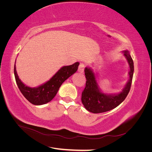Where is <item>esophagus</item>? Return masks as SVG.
<instances>
[{
    "label": "esophagus",
    "instance_id": "esophagus-1",
    "mask_svg": "<svg viewBox=\"0 0 152 152\" xmlns=\"http://www.w3.org/2000/svg\"><path fill=\"white\" fill-rule=\"evenodd\" d=\"M85 69V65L84 63H80V65L79 66V68H78V71H79L80 73H83Z\"/></svg>",
    "mask_w": 152,
    "mask_h": 152
}]
</instances>
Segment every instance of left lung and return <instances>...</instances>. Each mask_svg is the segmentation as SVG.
I'll list each match as a JSON object with an SVG mask.
<instances>
[{
  "label": "left lung",
  "instance_id": "obj_1",
  "mask_svg": "<svg viewBox=\"0 0 152 152\" xmlns=\"http://www.w3.org/2000/svg\"><path fill=\"white\" fill-rule=\"evenodd\" d=\"M124 56L126 57L129 64V80L122 93L116 95L107 96L100 92L93 72L90 68H85L86 83L85 88L82 93L81 100L84 107L89 112L99 113L109 111L116 108L127 97L131 87L134 63L131 55L127 50L124 51Z\"/></svg>",
  "mask_w": 152,
  "mask_h": 152
}]
</instances>
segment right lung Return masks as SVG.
<instances>
[{
	"label": "right lung",
	"mask_w": 152,
	"mask_h": 152,
	"mask_svg": "<svg viewBox=\"0 0 152 152\" xmlns=\"http://www.w3.org/2000/svg\"><path fill=\"white\" fill-rule=\"evenodd\" d=\"M79 65V63L76 62L72 65L62 67L46 83L35 88L25 86L20 80L15 65L14 73L18 88L25 98L31 104L41 105L50 102L54 98L64 81L76 72Z\"/></svg>",
	"instance_id": "right-lung-1"
}]
</instances>
